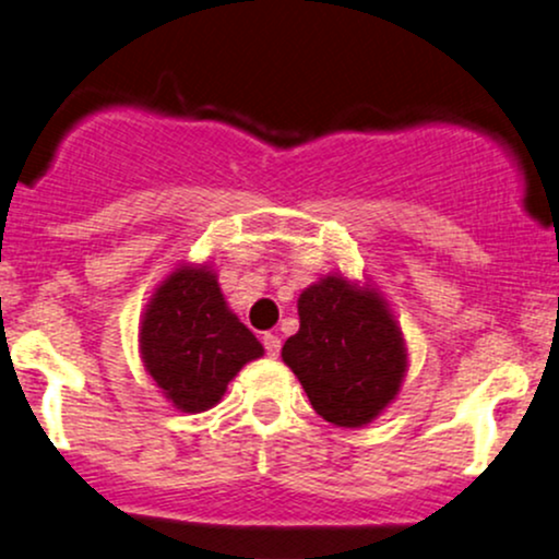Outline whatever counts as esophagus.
Listing matches in <instances>:
<instances>
[{"mask_svg":"<svg viewBox=\"0 0 559 559\" xmlns=\"http://www.w3.org/2000/svg\"><path fill=\"white\" fill-rule=\"evenodd\" d=\"M262 344H265L267 357H278L281 352V338L275 333H262Z\"/></svg>","mask_w":559,"mask_h":559,"instance_id":"34e87169","label":"esophagus"}]
</instances>
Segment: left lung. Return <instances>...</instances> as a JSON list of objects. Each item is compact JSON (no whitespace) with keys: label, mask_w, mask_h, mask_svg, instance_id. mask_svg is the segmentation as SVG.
Returning <instances> with one entry per match:
<instances>
[{"label":"left lung","mask_w":559,"mask_h":559,"mask_svg":"<svg viewBox=\"0 0 559 559\" xmlns=\"http://www.w3.org/2000/svg\"><path fill=\"white\" fill-rule=\"evenodd\" d=\"M299 331L281 357L312 409L342 428L376 420L400 394L407 346L389 301L368 284L331 273L299 294Z\"/></svg>","instance_id":"left-lung-1"}]
</instances>
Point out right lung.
Segmentation results:
<instances>
[{"mask_svg":"<svg viewBox=\"0 0 559 559\" xmlns=\"http://www.w3.org/2000/svg\"><path fill=\"white\" fill-rule=\"evenodd\" d=\"M146 373L181 413H204L247 362L262 357L254 333L230 312L210 265H181L152 294L139 325Z\"/></svg>","mask_w":559,"mask_h":559,"instance_id":"obj_1","label":"right lung"}]
</instances>
